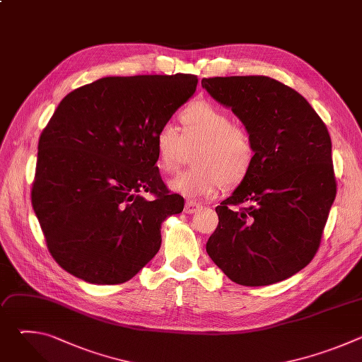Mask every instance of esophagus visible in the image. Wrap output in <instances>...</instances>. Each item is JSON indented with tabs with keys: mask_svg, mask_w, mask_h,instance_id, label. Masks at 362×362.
Listing matches in <instances>:
<instances>
[{
	"mask_svg": "<svg viewBox=\"0 0 362 362\" xmlns=\"http://www.w3.org/2000/svg\"><path fill=\"white\" fill-rule=\"evenodd\" d=\"M202 209V204L196 200H186L185 203V214H196Z\"/></svg>",
	"mask_w": 362,
	"mask_h": 362,
	"instance_id": "1",
	"label": "esophagus"
}]
</instances>
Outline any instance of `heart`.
Here are the masks:
<instances>
[{"instance_id": "b5f03b06", "label": "heart", "mask_w": 362, "mask_h": 362, "mask_svg": "<svg viewBox=\"0 0 362 362\" xmlns=\"http://www.w3.org/2000/svg\"><path fill=\"white\" fill-rule=\"evenodd\" d=\"M180 132L166 123L154 134L156 163L173 173L194 150V166L169 180V187L189 197H208L223 186L236 187L250 173L256 147L250 133L233 123L232 116L211 101L192 103L179 115Z\"/></svg>"}]
</instances>
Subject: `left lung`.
Listing matches in <instances>:
<instances>
[{
    "instance_id": "left-lung-1",
    "label": "left lung",
    "mask_w": 362,
    "mask_h": 362,
    "mask_svg": "<svg viewBox=\"0 0 362 362\" xmlns=\"http://www.w3.org/2000/svg\"><path fill=\"white\" fill-rule=\"evenodd\" d=\"M202 87L256 147L250 173L216 208L206 252L239 285L284 281L313 261L337 194L328 129L298 91L267 76L211 77Z\"/></svg>"
}]
</instances>
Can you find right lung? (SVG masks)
Instances as JSON below:
<instances>
[{
  "label": "right lung",
  "mask_w": 362,
  "mask_h": 362,
  "mask_svg": "<svg viewBox=\"0 0 362 362\" xmlns=\"http://www.w3.org/2000/svg\"><path fill=\"white\" fill-rule=\"evenodd\" d=\"M196 84L193 74L105 77L60 101L38 140L31 203L64 271L117 285L159 252L160 225L185 200L163 183L153 139Z\"/></svg>",
  "instance_id": "add662e5"
}]
</instances>
